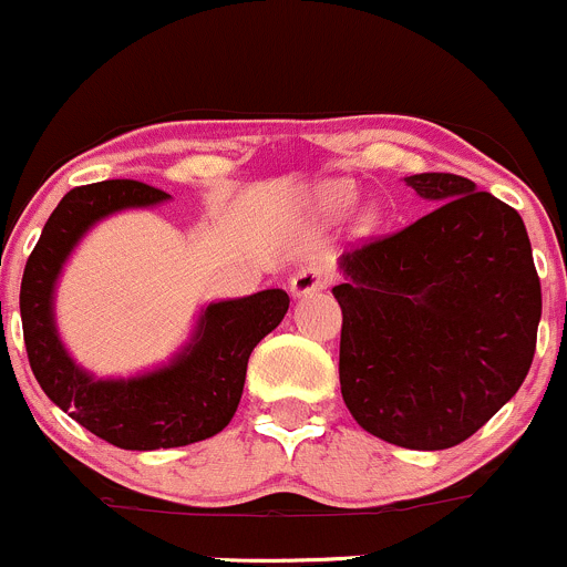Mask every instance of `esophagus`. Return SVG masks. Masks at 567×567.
I'll return each instance as SVG.
<instances>
[{
	"mask_svg": "<svg viewBox=\"0 0 567 567\" xmlns=\"http://www.w3.org/2000/svg\"><path fill=\"white\" fill-rule=\"evenodd\" d=\"M330 278H333V272H330L328 267L319 265V261H311V265L300 267V270L291 276V295L306 297V295H313V291L328 289Z\"/></svg>",
	"mask_w": 567,
	"mask_h": 567,
	"instance_id": "34e87169",
	"label": "esophagus"
}]
</instances>
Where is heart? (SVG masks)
Wrapping results in <instances>:
<instances>
[{
	"label": "heart",
	"instance_id": "heart-1",
	"mask_svg": "<svg viewBox=\"0 0 567 567\" xmlns=\"http://www.w3.org/2000/svg\"><path fill=\"white\" fill-rule=\"evenodd\" d=\"M328 198H330V200H347V189H344V187L333 189V193H330Z\"/></svg>",
	"mask_w": 567,
	"mask_h": 567
}]
</instances>
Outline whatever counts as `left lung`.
Instances as JSON below:
<instances>
[{
	"label": "left lung",
	"mask_w": 567,
	"mask_h": 567,
	"mask_svg": "<svg viewBox=\"0 0 567 567\" xmlns=\"http://www.w3.org/2000/svg\"><path fill=\"white\" fill-rule=\"evenodd\" d=\"M408 184L435 204L341 256L339 380L352 419L405 450H450L520 389L540 322L524 220L455 173Z\"/></svg>",
	"instance_id": "obj_1"
}]
</instances>
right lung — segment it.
I'll use <instances>...</instances> for the list:
<instances>
[{
    "mask_svg": "<svg viewBox=\"0 0 567 567\" xmlns=\"http://www.w3.org/2000/svg\"><path fill=\"white\" fill-rule=\"evenodd\" d=\"M165 198L167 193L132 178L71 189L43 226L21 278V324L32 374L54 405L121 450H171L220 433L237 413L250 352L289 308L284 289L212 302L193 344L171 367L132 380H93L82 372L54 330L52 291L60 267L95 220Z\"/></svg>",
    "mask_w": 567,
    "mask_h": 567,
    "instance_id": "1",
    "label": "right lung"
}]
</instances>
